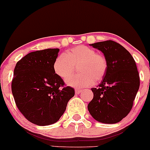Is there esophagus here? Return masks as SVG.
<instances>
[{
	"label": "esophagus",
	"instance_id": "1",
	"mask_svg": "<svg viewBox=\"0 0 150 150\" xmlns=\"http://www.w3.org/2000/svg\"><path fill=\"white\" fill-rule=\"evenodd\" d=\"M82 92V89H75V93L76 94H79Z\"/></svg>",
	"mask_w": 150,
	"mask_h": 150
}]
</instances>
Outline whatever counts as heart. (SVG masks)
Instances as JSON below:
<instances>
[{
  "mask_svg": "<svg viewBox=\"0 0 150 150\" xmlns=\"http://www.w3.org/2000/svg\"><path fill=\"white\" fill-rule=\"evenodd\" d=\"M79 64L77 71L79 74L71 75L66 79L68 86L82 88L99 81L107 71L108 62L104 55L97 53L92 47L79 45L73 47L55 59L53 70L61 79H66L73 72L74 66Z\"/></svg>",
  "mask_w": 150,
  "mask_h": 150,
  "instance_id": "heart-1",
  "label": "heart"
}]
</instances>
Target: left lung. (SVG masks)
Returning <instances> with one entry per match:
<instances>
[{
    "instance_id": "1",
    "label": "left lung",
    "mask_w": 150,
    "mask_h": 150,
    "mask_svg": "<svg viewBox=\"0 0 150 150\" xmlns=\"http://www.w3.org/2000/svg\"><path fill=\"white\" fill-rule=\"evenodd\" d=\"M100 50L108 62L105 74L87 108L97 121L112 124L124 118L132 108L139 88V76L130 52L112 40L89 45Z\"/></svg>"
}]
</instances>
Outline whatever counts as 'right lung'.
Wrapping results in <instances>:
<instances>
[{
	"mask_svg": "<svg viewBox=\"0 0 150 150\" xmlns=\"http://www.w3.org/2000/svg\"><path fill=\"white\" fill-rule=\"evenodd\" d=\"M59 50L48 48L29 52L15 66L11 84L15 103L24 116L38 126L56 123L74 96V89L64 86V80L54 72Z\"/></svg>",
	"mask_w": 150,
	"mask_h": 150,
	"instance_id": "right-lung-1",
	"label": "right lung"
}]
</instances>
